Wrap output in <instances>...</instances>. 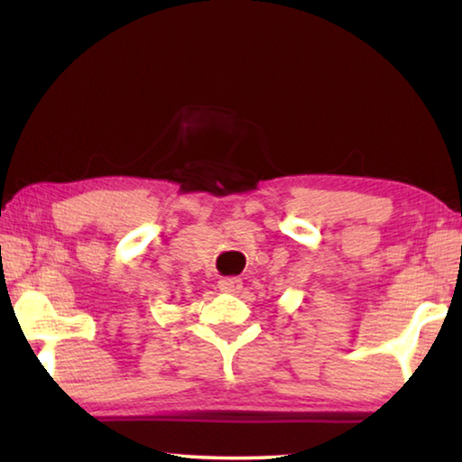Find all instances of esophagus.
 <instances>
[{
	"mask_svg": "<svg viewBox=\"0 0 462 462\" xmlns=\"http://www.w3.org/2000/svg\"><path fill=\"white\" fill-rule=\"evenodd\" d=\"M217 285H220V289L226 293H240L242 281L238 277H224V279H220V283Z\"/></svg>",
	"mask_w": 462,
	"mask_h": 462,
	"instance_id": "34e87169",
	"label": "esophagus"
}]
</instances>
